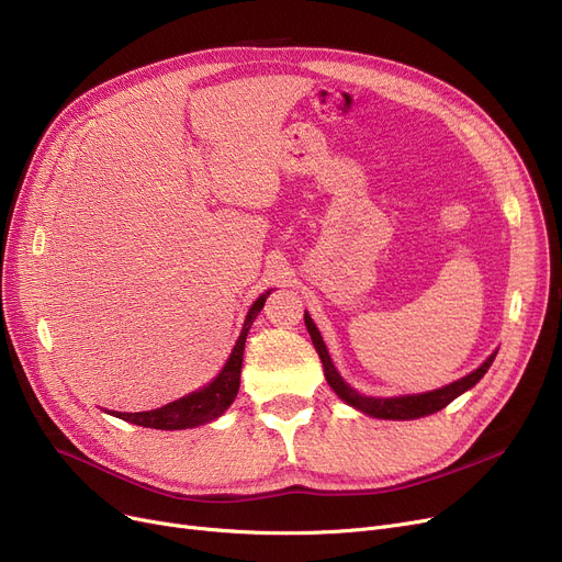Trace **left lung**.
Here are the masks:
<instances>
[{"label":"left lung","mask_w":562,"mask_h":562,"mask_svg":"<svg viewBox=\"0 0 562 562\" xmlns=\"http://www.w3.org/2000/svg\"><path fill=\"white\" fill-rule=\"evenodd\" d=\"M305 326H307V333L312 337V344L318 352V358L323 362V371H326V380L328 385L337 392L339 398H344L348 405L358 407L362 412H367V415L371 417H378V419H419V417H426V415H432V412H439L441 407H447L453 398H458L460 394H464L467 390H471L476 385V382L487 373L490 364L494 362L496 352H492V356L474 371L469 373L456 382H451V385L441 387V390H435V392H426V394H415V396H394V398H373V396H362L360 392H356L352 387H348L346 382L341 380V375L337 373L330 356H328V348L326 344H323L314 321L310 318V314H305Z\"/></svg>","instance_id":"left-lung-1"}]
</instances>
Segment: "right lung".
I'll return each mask as SVG.
<instances>
[{
  "label": "right lung",
  "instance_id": "add662e5",
  "mask_svg": "<svg viewBox=\"0 0 562 562\" xmlns=\"http://www.w3.org/2000/svg\"><path fill=\"white\" fill-rule=\"evenodd\" d=\"M271 291H266L263 296H259L255 301V305L250 307L244 330L239 341H236L232 356L227 360V364L223 367V371L218 373V378L206 385L200 392H193L180 401H172L164 407L157 409H147V412H111L113 417L143 426V428H157V430H184V428H195L202 426L206 422H214L216 417H221L223 412L232 405V401L236 398V392H239V382H241V362H244V348H246V337L248 330L252 326L255 316L259 314V310L263 307L266 299H269Z\"/></svg>",
  "mask_w": 562,
  "mask_h": 562
}]
</instances>
